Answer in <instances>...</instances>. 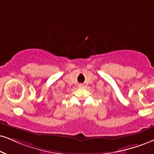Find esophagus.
I'll use <instances>...</instances> for the list:
<instances>
[{"label": "esophagus", "mask_w": 154, "mask_h": 154, "mask_svg": "<svg viewBox=\"0 0 154 154\" xmlns=\"http://www.w3.org/2000/svg\"><path fill=\"white\" fill-rule=\"evenodd\" d=\"M79 87H81V88H82V87H83V84H80V85H79Z\"/></svg>", "instance_id": "1"}]
</instances>
